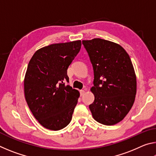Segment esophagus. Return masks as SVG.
I'll use <instances>...</instances> for the list:
<instances>
[{"instance_id": "esophagus-1", "label": "esophagus", "mask_w": 156, "mask_h": 156, "mask_svg": "<svg viewBox=\"0 0 156 156\" xmlns=\"http://www.w3.org/2000/svg\"><path fill=\"white\" fill-rule=\"evenodd\" d=\"M80 96H83L84 95V93H85V91H84V90H80Z\"/></svg>"}]
</instances>
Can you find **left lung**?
<instances>
[{
  "label": "left lung",
  "instance_id": "8db88e82",
  "mask_svg": "<svg viewBox=\"0 0 156 156\" xmlns=\"http://www.w3.org/2000/svg\"><path fill=\"white\" fill-rule=\"evenodd\" d=\"M94 69V101L89 109L95 120L113 125L133 106L136 76L129 54L120 44L101 38L83 41Z\"/></svg>",
  "mask_w": 156,
  "mask_h": 156
}]
</instances>
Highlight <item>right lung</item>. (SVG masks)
<instances>
[{"mask_svg":"<svg viewBox=\"0 0 156 156\" xmlns=\"http://www.w3.org/2000/svg\"><path fill=\"white\" fill-rule=\"evenodd\" d=\"M81 48V41L52 44L36 51L24 80L26 101L42 126L58 131L72 118L80 93L69 84L67 69Z\"/></svg>","mask_w":156,"mask_h":156,"instance_id":"right-lung-1","label":"right lung"}]
</instances>
